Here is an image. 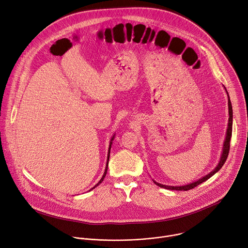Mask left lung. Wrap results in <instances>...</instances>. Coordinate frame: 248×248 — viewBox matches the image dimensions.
Listing matches in <instances>:
<instances>
[{
	"instance_id": "1",
	"label": "left lung",
	"mask_w": 248,
	"mask_h": 248,
	"mask_svg": "<svg viewBox=\"0 0 248 248\" xmlns=\"http://www.w3.org/2000/svg\"><path fill=\"white\" fill-rule=\"evenodd\" d=\"M226 89V88H225ZM227 91V89H226ZM228 93V92H227ZM229 96V95H228ZM229 115H230V118H229V123H228V129H227V134H226V139L224 141V145H223V152H222V155H221V159H220V162L219 164L217 165V167L212 170L210 173L206 174L205 176H203V178L199 179L198 181L196 182H193V183H190L188 185H186V186H165V185H161V184H158L156 183L155 181H153L158 186L160 187H163V188H166V189H171V190H184V191H186V190H189V189H192L194 188L195 186H199L200 184L204 183L205 181H207L208 179H210L212 175H214L217 171L220 170V169L224 166L227 158H228V155H229V152H230V141H231V137H232V103H231V100H230V97H229Z\"/></svg>"
}]
</instances>
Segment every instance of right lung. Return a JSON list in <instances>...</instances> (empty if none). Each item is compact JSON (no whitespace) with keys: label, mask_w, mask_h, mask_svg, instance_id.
Listing matches in <instances>:
<instances>
[{"label":"right lung","mask_w":248,"mask_h":248,"mask_svg":"<svg viewBox=\"0 0 248 248\" xmlns=\"http://www.w3.org/2000/svg\"><path fill=\"white\" fill-rule=\"evenodd\" d=\"M114 137H115V135H113V137H112V139H111V141H110V145H109V153H108V159H107V165H106V169H105V171H104V174H103V176H102V179L99 181V183L95 186H93L91 189H93V188H95L96 186H98L102 182H103V180H104V178L106 176V173H107V170H108V164H109V158H110V150H111V146H112V143H113V140H114ZM90 189V190H91Z\"/></svg>","instance_id":"1"}]
</instances>
